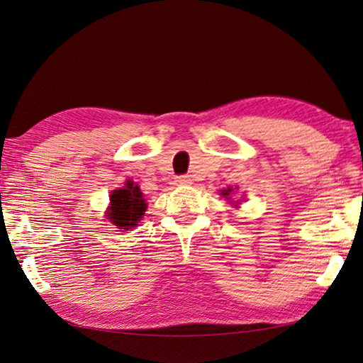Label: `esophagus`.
I'll return each mask as SVG.
<instances>
[{
	"label": "esophagus",
	"mask_w": 363,
	"mask_h": 363,
	"mask_svg": "<svg viewBox=\"0 0 363 363\" xmlns=\"http://www.w3.org/2000/svg\"><path fill=\"white\" fill-rule=\"evenodd\" d=\"M175 185L177 186H188L191 185V178H189L188 175H180L175 178Z\"/></svg>",
	"instance_id": "1"
}]
</instances>
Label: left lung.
Masks as SVG:
<instances>
[{"instance_id": "8db88e82", "label": "left lung", "mask_w": 363, "mask_h": 363, "mask_svg": "<svg viewBox=\"0 0 363 363\" xmlns=\"http://www.w3.org/2000/svg\"><path fill=\"white\" fill-rule=\"evenodd\" d=\"M231 191H233V188H228V189H223V191H221V194L226 196V198H228V196H230Z\"/></svg>"}]
</instances>
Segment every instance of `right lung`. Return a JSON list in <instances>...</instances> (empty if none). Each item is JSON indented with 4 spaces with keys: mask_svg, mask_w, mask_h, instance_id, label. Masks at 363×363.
<instances>
[{
    "mask_svg": "<svg viewBox=\"0 0 363 363\" xmlns=\"http://www.w3.org/2000/svg\"><path fill=\"white\" fill-rule=\"evenodd\" d=\"M146 202L143 193L132 180H127L124 188H119L110 196V207L106 217L119 231L132 230L143 218Z\"/></svg>",
    "mask_w": 363,
    "mask_h": 363,
    "instance_id": "obj_1",
    "label": "right lung"
}]
</instances>
